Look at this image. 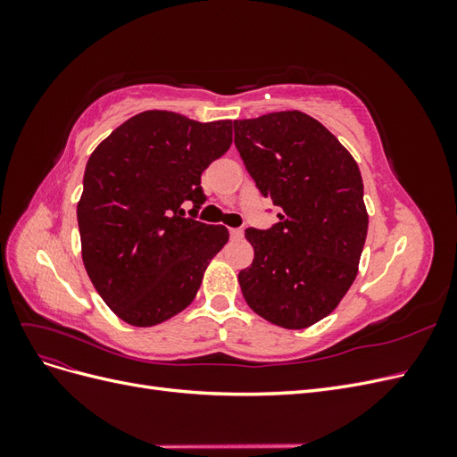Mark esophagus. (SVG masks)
I'll return each instance as SVG.
<instances>
[{
	"instance_id": "1",
	"label": "esophagus",
	"mask_w": 457,
	"mask_h": 457,
	"mask_svg": "<svg viewBox=\"0 0 457 457\" xmlns=\"http://www.w3.org/2000/svg\"><path fill=\"white\" fill-rule=\"evenodd\" d=\"M244 237V230L242 228H230V238L232 240H240Z\"/></svg>"
}]
</instances>
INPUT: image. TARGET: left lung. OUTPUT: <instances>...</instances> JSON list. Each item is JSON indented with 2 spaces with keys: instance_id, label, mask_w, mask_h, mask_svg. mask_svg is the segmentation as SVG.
Returning a JSON list of instances; mask_svg holds the SVG:
<instances>
[{
  "instance_id": "left-lung-1",
  "label": "left lung",
  "mask_w": 457,
  "mask_h": 457,
  "mask_svg": "<svg viewBox=\"0 0 457 457\" xmlns=\"http://www.w3.org/2000/svg\"><path fill=\"white\" fill-rule=\"evenodd\" d=\"M234 145L261 195L282 210L272 228L245 230L255 255L238 274L244 299L276 326L309 328L356 278L368 234L361 170L299 110L237 120Z\"/></svg>"
}]
</instances>
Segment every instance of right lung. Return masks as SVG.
Here are the masks:
<instances>
[{"instance_id":"obj_1","label":"right lung","mask_w":457,"mask_h":457,"mask_svg":"<svg viewBox=\"0 0 457 457\" xmlns=\"http://www.w3.org/2000/svg\"><path fill=\"white\" fill-rule=\"evenodd\" d=\"M230 143V120L146 110L93 150L78 202L81 259L123 322L162 324L196 297L228 230L185 217L181 205L205 202L200 177Z\"/></svg>"}]
</instances>
